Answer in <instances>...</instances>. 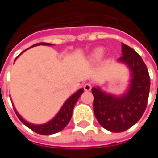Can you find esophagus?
<instances>
[{"mask_svg":"<svg viewBox=\"0 0 158 158\" xmlns=\"http://www.w3.org/2000/svg\"><path fill=\"white\" fill-rule=\"evenodd\" d=\"M91 88H92V86H91V83H89V82H87V83L83 84V89L86 91H89L91 89Z\"/></svg>","mask_w":158,"mask_h":158,"instance_id":"34e87169","label":"esophagus"}]
</instances>
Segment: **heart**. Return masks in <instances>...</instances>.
I'll return each instance as SVG.
<instances>
[{"label": "heart", "mask_w": 158, "mask_h": 158, "mask_svg": "<svg viewBox=\"0 0 158 158\" xmlns=\"http://www.w3.org/2000/svg\"><path fill=\"white\" fill-rule=\"evenodd\" d=\"M104 49L102 47H98V48H96L94 51L91 53V59L93 60H100L101 58L103 57L104 55Z\"/></svg>", "instance_id": "heart-1"}]
</instances>
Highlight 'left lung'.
<instances>
[{"label":"left lung","mask_w":158,"mask_h":158,"mask_svg":"<svg viewBox=\"0 0 158 158\" xmlns=\"http://www.w3.org/2000/svg\"><path fill=\"white\" fill-rule=\"evenodd\" d=\"M122 56L118 62L130 71L127 90L120 96L107 93L99 86L92 88L93 110L99 124L108 131L123 132L142 118L149 98L150 79L143 59L130 46L121 44Z\"/></svg>","instance_id":"left-lung-1"}]
</instances>
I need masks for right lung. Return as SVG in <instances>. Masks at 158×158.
I'll list each match as a JSON object with an SVG mask.
<instances>
[{"label":"right lung","instance_id":"right-lung-1","mask_svg":"<svg viewBox=\"0 0 158 158\" xmlns=\"http://www.w3.org/2000/svg\"><path fill=\"white\" fill-rule=\"evenodd\" d=\"M40 45H42V46H52V44H50V43H39V44L33 45L32 46H40ZM26 50H24V51H26ZM23 52H21V54ZM21 54H19V55H21ZM17 57L15 58V60L17 59ZM82 92H83V89L81 88L80 89H78L76 92H75L72 96H70L69 98L65 101L63 106H61V108L60 109V111L58 112L57 114L51 120L47 121L46 123H44V124L37 125L30 123V122L26 121L17 112V111L15 110V107H14V110H15V112L16 113L18 118L26 127H28L29 128H31L32 131L38 133V134H40V135H52V134L58 133V132H60V131L64 129L67 127V125L69 124V122L70 119H71V117H72V112H73V109L75 107V105L76 104L77 100L79 99V98L81 97Z\"/></svg>","mask_w":158,"mask_h":158}]
</instances>
